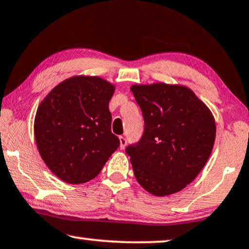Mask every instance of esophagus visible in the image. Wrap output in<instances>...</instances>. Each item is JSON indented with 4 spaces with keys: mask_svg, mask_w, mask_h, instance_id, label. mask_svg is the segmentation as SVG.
<instances>
[{
    "mask_svg": "<svg viewBox=\"0 0 249 249\" xmlns=\"http://www.w3.org/2000/svg\"><path fill=\"white\" fill-rule=\"evenodd\" d=\"M120 143H121L120 148L121 149H125L126 143H127V141H126V138H124V136H120Z\"/></svg>",
    "mask_w": 249,
    "mask_h": 249,
    "instance_id": "1",
    "label": "esophagus"
}]
</instances>
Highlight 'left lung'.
Returning a JSON list of instances; mask_svg holds the SVG:
<instances>
[{"label": "left lung", "mask_w": 249, "mask_h": 249, "mask_svg": "<svg viewBox=\"0 0 249 249\" xmlns=\"http://www.w3.org/2000/svg\"><path fill=\"white\" fill-rule=\"evenodd\" d=\"M131 90L144 118V133L126 153L138 183L155 196L180 192L201 173L215 140L210 108L181 85L156 82Z\"/></svg>", "instance_id": "obj_1"}]
</instances>
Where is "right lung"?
<instances>
[{
	"mask_svg": "<svg viewBox=\"0 0 249 249\" xmlns=\"http://www.w3.org/2000/svg\"><path fill=\"white\" fill-rule=\"evenodd\" d=\"M115 86L100 76L75 75L51 90L34 122L38 152L56 177L68 184L98 176L120 146L110 131L109 100Z\"/></svg>",
	"mask_w": 249,
	"mask_h": 249,
	"instance_id": "right-lung-1",
	"label": "right lung"
}]
</instances>
